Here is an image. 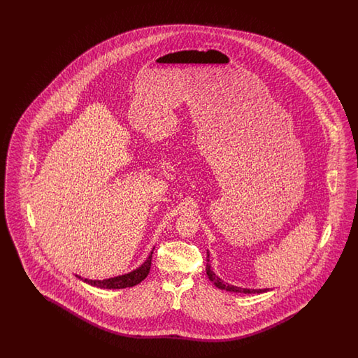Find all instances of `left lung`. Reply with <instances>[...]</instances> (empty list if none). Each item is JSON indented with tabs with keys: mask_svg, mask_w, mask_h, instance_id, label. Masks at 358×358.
<instances>
[{
	"mask_svg": "<svg viewBox=\"0 0 358 358\" xmlns=\"http://www.w3.org/2000/svg\"><path fill=\"white\" fill-rule=\"evenodd\" d=\"M206 273H207V276H208V279L211 280V282L219 288V289L227 290V292H236V293H244V294H259V293H265V292H268V288H265V289H248V288H241V287H236V285H231V284H228V282H224V280H221L219 276H216V274L213 273V268H211V265H210V255H208V252H207V265H206Z\"/></svg>",
	"mask_w": 358,
	"mask_h": 358,
	"instance_id": "obj_1",
	"label": "left lung"
}]
</instances>
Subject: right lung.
Listing matches in <instances>:
<instances>
[{
  "label": "right lung",
  "mask_w": 358,
  "mask_h": 358,
  "mask_svg": "<svg viewBox=\"0 0 358 358\" xmlns=\"http://www.w3.org/2000/svg\"><path fill=\"white\" fill-rule=\"evenodd\" d=\"M155 250V248H153ZM153 250L150 253L148 259H145V262L141 266L130 271L128 274L119 275L115 278H110V279H103V280H90V279H83L82 276L76 275L78 279L83 280L84 282L90 284L92 287L96 288H102V289H122V288H130L137 285L142 280H145L147 275L150 274L151 270V261H152Z\"/></svg>",
  "instance_id": "1"
}]
</instances>
